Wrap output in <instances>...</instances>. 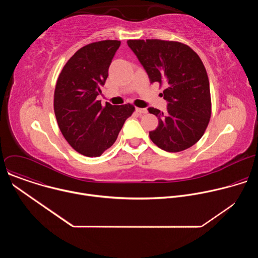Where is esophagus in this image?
Returning a JSON list of instances; mask_svg holds the SVG:
<instances>
[{
	"label": "esophagus",
	"mask_w": 258,
	"mask_h": 258,
	"mask_svg": "<svg viewBox=\"0 0 258 258\" xmlns=\"http://www.w3.org/2000/svg\"><path fill=\"white\" fill-rule=\"evenodd\" d=\"M136 111L140 114H146L147 112H148V111H147L146 108H136Z\"/></svg>",
	"instance_id": "esophagus-1"
}]
</instances>
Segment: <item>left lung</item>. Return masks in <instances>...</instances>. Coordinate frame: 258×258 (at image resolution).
Instances as JSON below:
<instances>
[{
    "label": "left lung",
    "mask_w": 258,
    "mask_h": 258,
    "mask_svg": "<svg viewBox=\"0 0 258 258\" xmlns=\"http://www.w3.org/2000/svg\"><path fill=\"white\" fill-rule=\"evenodd\" d=\"M128 47L145 68L150 82L163 84L166 113L150 107L158 126L151 141L167 152L183 151L203 136L211 116L210 88L206 69L196 52L179 42L130 40Z\"/></svg>",
    "instance_id": "left-lung-1"
}]
</instances>
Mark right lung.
<instances>
[{
	"label": "right lung",
	"instance_id": "1",
	"mask_svg": "<svg viewBox=\"0 0 258 258\" xmlns=\"http://www.w3.org/2000/svg\"><path fill=\"white\" fill-rule=\"evenodd\" d=\"M120 41H101L76 52L60 72L54 93V111L59 128L73 149L88 157L101 156L111 147L132 104L103 107L97 96L108 78Z\"/></svg>",
	"mask_w": 258,
	"mask_h": 258
}]
</instances>
